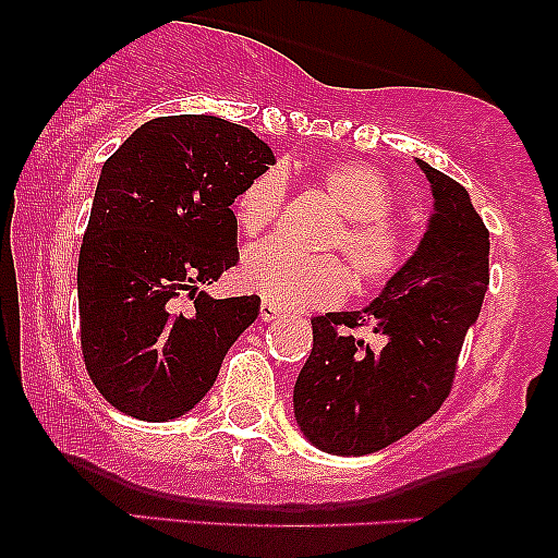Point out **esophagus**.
I'll return each instance as SVG.
<instances>
[{
    "mask_svg": "<svg viewBox=\"0 0 558 558\" xmlns=\"http://www.w3.org/2000/svg\"><path fill=\"white\" fill-rule=\"evenodd\" d=\"M280 317V310L275 304H270V301H262L259 304V319L262 323H270V319H278Z\"/></svg>",
    "mask_w": 558,
    "mask_h": 558,
    "instance_id": "34e87169",
    "label": "esophagus"
}]
</instances>
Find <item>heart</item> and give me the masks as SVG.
Returning a JSON list of instances; mask_svg holds the SVG:
<instances>
[{
	"instance_id": "heart-1",
	"label": "heart",
	"mask_w": 558,
	"mask_h": 558,
	"mask_svg": "<svg viewBox=\"0 0 558 558\" xmlns=\"http://www.w3.org/2000/svg\"><path fill=\"white\" fill-rule=\"evenodd\" d=\"M319 185L343 215L330 248H343L362 283H383L403 265V241L388 226L393 194L386 178L362 162H332ZM286 198L280 168L259 172L235 198V222L243 235H259L278 220ZM243 286L280 310H317L338 304L349 291V270L336 257H304L280 241L248 248L241 267Z\"/></svg>"
}]
</instances>
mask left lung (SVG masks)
Segmentation results:
<instances>
[{
  "instance_id": "8db88e82",
  "label": "left lung",
  "mask_w": 558,
  "mask_h": 558,
  "mask_svg": "<svg viewBox=\"0 0 558 558\" xmlns=\"http://www.w3.org/2000/svg\"><path fill=\"white\" fill-rule=\"evenodd\" d=\"M417 165L433 194L420 246L364 310L312 319L293 414L304 438L336 457L380 451L438 412L488 291L490 239L470 194L446 172ZM367 322L383 350L350 336Z\"/></svg>"
}]
</instances>
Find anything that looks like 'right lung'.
<instances>
[{
	"mask_svg": "<svg viewBox=\"0 0 558 558\" xmlns=\"http://www.w3.org/2000/svg\"><path fill=\"white\" fill-rule=\"evenodd\" d=\"M275 155L215 114L144 123L101 165L78 257L81 349L96 390L128 417L168 422L215 386L257 296L213 299L239 262L230 204ZM195 306L180 310V293Z\"/></svg>",
	"mask_w": 558,
	"mask_h": 558,
	"instance_id": "obj_1",
	"label": "right lung"
}]
</instances>
